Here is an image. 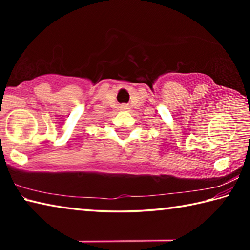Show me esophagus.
Masks as SVG:
<instances>
[{"instance_id": "34e87169", "label": "esophagus", "mask_w": 250, "mask_h": 250, "mask_svg": "<svg viewBox=\"0 0 250 250\" xmlns=\"http://www.w3.org/2000/svg\"><path fill=\"white\" fill-rule=\"evenodd\" d=\"M122 108H124V109H128L129 107H128V105H126V104H124V105H122Z\"/></svg>"}]
</instances>
